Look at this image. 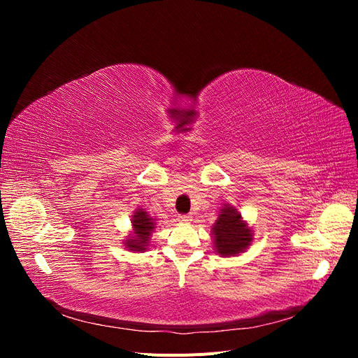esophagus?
Listing matches in <instances>:
<instances>
[{"label": "esophagus", "instance_id": "1", "mask_svg": "<svg viewBox=\"0 0 358 358\" xmlns=\"http://www.w3.org/2000/svg\"><path fill=\"white\" fill-rule=\"evenodd\" d=\"M191 218H192V216H191L189 213H183V215H179V216H178V220H179L180 222H189Z\"/></svg>", "mask_w": 358, "mask_h": 358}]
</instances>
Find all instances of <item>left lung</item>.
I'll return each mask as SVG.
<instances>
[{
  "label": "left lung",
  "instance_id": "1",
  "mask_svg": "<svg viewBox=\"0 0 358 358\" xmlns=\"http://www.w3.org/2000/svg\"><path fill=\"white\" fill-rule=\"evenodd\" d=\"M215 249L222 257L242 252L252 241V233L242 221L241 213L233 208L221 209L213 225Z\"/></svg>",
  "mask_w": 358,
  "mask_h": 358
}]
</instances>
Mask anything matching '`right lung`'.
<instances>
[{
    "label": "right lung",
    "mask_w": 358,
    "mask_h": 358,
    "mask_svg": "<svg viewBox=\"0 0 358 358\" xmlns=\"http://www.w3.org/2000/svg\"><path fill=\"white\" fill-rule=\"evenodd\" d=\"M154 221L145 210H137L136 215H133V227H134V237L133 239L127 241V248L131 249V251H145L149 236L155 229Z\"/></svg>",
    "instance_id": "right-lung-1"
}]
</instances>
